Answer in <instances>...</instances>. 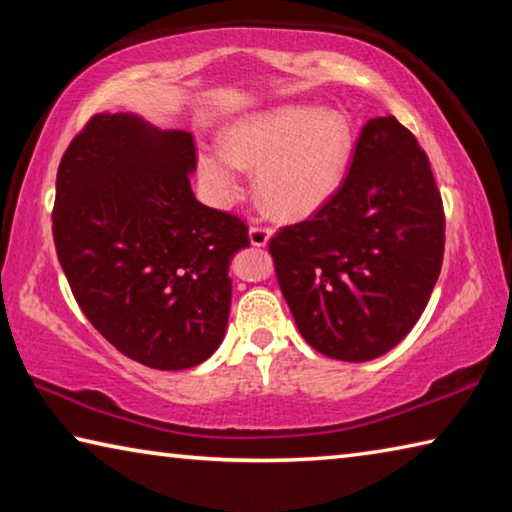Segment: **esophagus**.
I'll return each mask as SVG.
<instances>
[{
    "label": "esophagus",
    "instance_id": "34e87169",
    "mask_svg": "<svg viewBox=\"0 0 512 512\" xmlns=\"http://www.w3.org/2000/svg\"><path fill=\"white\" fill-rule=\"evenodd\" d=\"M248 235H250V244L253 246H266L268 239H271V228L262 223H253L250 225Z\"/></svg>",
    "mask_w": 512,
    "mask_h": 512
}]
</instances>
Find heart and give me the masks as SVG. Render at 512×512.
Returning a JSON list of instances; mask_svg holds the SVG:
<instances>
[{
    "mask_svg": "<svg viewBox=\"0 0 512 512\" xmlns=\"http://www.w3.org/2000/svg\"><path fill=\"white\" fill-rule=\"evenodd\" d=\"M225 149L203 151L198 169L216 201L241 192L239 167L257 171V198L280 219H302L341 187L352 160L354 133L341 110L284 106L237 121Z\"/></svg>",
    "mask_w": 512,
    "mask_h": 512,
    "instance_id": "heart-1",
    "label": "heart"
}]
</instances>
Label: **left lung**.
I'll return each instance as SVG.
<instances>
[{
	"instance_id": "obj_1",
	"label": "left lung",
	"mask_w": 512,
	"mask_h": 512,
	"mask_svg": "<svg viewBox=\"0 0 512 512\" xmlns=\"http://www.w3.org/2000/svg\"><path fill=\"white\" fill-rule=\"evenodd\" d=\"M302 339L339 361L395 348L436 287L445 210L427 153L393 115L370 119L348 176L309 219L268 241Z\"/></svg>"
}]
</instances>
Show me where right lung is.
<instances>
[{
  "label": "right lung",
  "mask_w": 512,
  "mask_h": 512,
  "mask_svg": "<svg viewBox=\"0 0 512 512\" xmlns=\"http://www.w3.org/2000/svg\"><path fill=\"white\" fill-rule=\"evenodd\" d=\"M192 133L94 115L58 164L51 230L85 318L128 359L185 370L228 325L230 257L250 246L237 214L196 201Z\"/></svg>",
  "instance_id": "obj_1"
}]
</instances>
